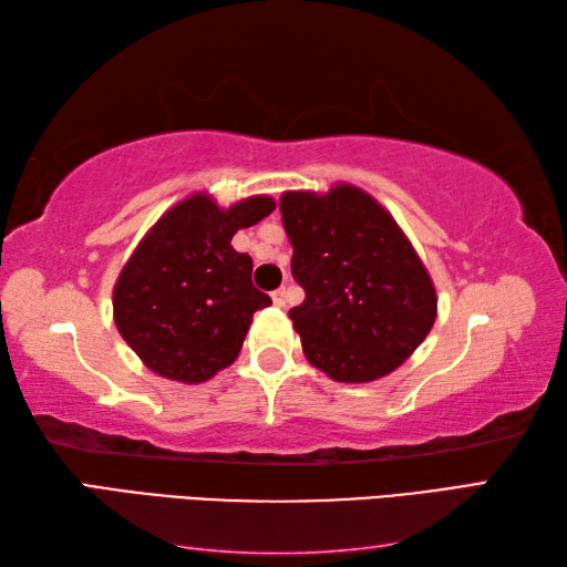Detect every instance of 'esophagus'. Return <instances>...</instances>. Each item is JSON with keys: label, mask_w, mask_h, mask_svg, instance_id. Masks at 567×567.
<instances>
[{"label": "esophagus", "mask_w": 567, "mask_h": 567, "mask_svg": "<svg viewBox=\"0 0 567 567\" xmlns=\"http://www.w3.org/2000/svg\"><path fill=\"white\" fill-rule=\"evenodd\" d=\"M272 305L275 307H285L287 305V290H285V287H280V290L272 292Z\"/></svg>", "instance_id": "34e87169"}]
</instances>
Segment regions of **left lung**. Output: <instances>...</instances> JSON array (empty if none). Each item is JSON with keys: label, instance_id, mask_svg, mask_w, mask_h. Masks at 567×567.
Masks as SVG:
<instances>
[{"label": "left lung", "instance_id": "1", "mask_svg": "<svg viewBox=\"0 0 567 567\" xmlns=\"http://www.w3.org/2000/svg\"><path fill=\"white\" fill-rule=\"evenodd\" d=\"M282 226L305 302L290 309L307 360L336 382L390 375L436 321V287L390 212L353 185L285 192Z\"/></svg>", "mask_w": 567, "mask_h": 567}]
</instances>
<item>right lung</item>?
<instances>
[{
  "mask_svg": "<svg viewBox=\"0 0 567 567\" xmlns=\"http://www.w3.org/2000/svg\"><path fill=\"white\" fill-rule=\"evenodd\" d=\"M275 209L265 195L221 209L197 192L143 236L114 285V323L155 375L197 384L240 353L252 315L272 305L231 238Z\"/></svg>",
  "mask_w": 567,
  "mask_h": 567,
  "instance_id": "add662e5",
  "label": "right lung"
}]
</instances>
